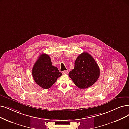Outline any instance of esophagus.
<instances>
[{"label":"esophagus","mask_w":129,"mask_h":129,"mask_svg":"<svg viewBox=\"0 0 129 129\" xmlns=\"http://www.w3.org/2000/svg\"><path fill=\"white\" fill-rule=\"evenodd\" d=\"M68 70H65V71H63L62 72V73L63 74H68Z\"/></svg>","instance_id":"1"}]
</instances>
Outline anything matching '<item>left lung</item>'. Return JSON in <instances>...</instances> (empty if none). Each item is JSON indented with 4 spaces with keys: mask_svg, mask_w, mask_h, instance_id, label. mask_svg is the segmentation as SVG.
Segmentation results:
<instances>
[{
    "mask_svg": "<svg viewBox=\"0 0 129 129\" xmlns=\"http://www.w3.org/2000/svg\"><path fill=\"white\" fill-rule=\"evenodd\" d=\"M100 69L94 59L88 53L78 55L74 69L69 73L74 84L80 89H86L94 85L99 79Z\"/></svg>",
    "mask_w": 129,
    "mask_h": 129,
    "instance_id": "8db88e82",
    "label": "left lung"
}]
</instances>
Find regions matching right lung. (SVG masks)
Listing matches in <instances>:
<instances>
[{"instance_id": "add662e5", "label": "right lung", "mask_w": 129, "mask_h": 129, "mask_svg": "<svg viewBox=\"0 0 129 129\" xmlns=\"http://www.w3.org/2000/svg\"><path fill=\"white\" fill-rule=\"evenodd\" d=\"M32 75L36 83L47 89L50 88L62 74L56 67L52 66L49 55L43 53L33 66Z\"/></svg>"}]
</instances>
